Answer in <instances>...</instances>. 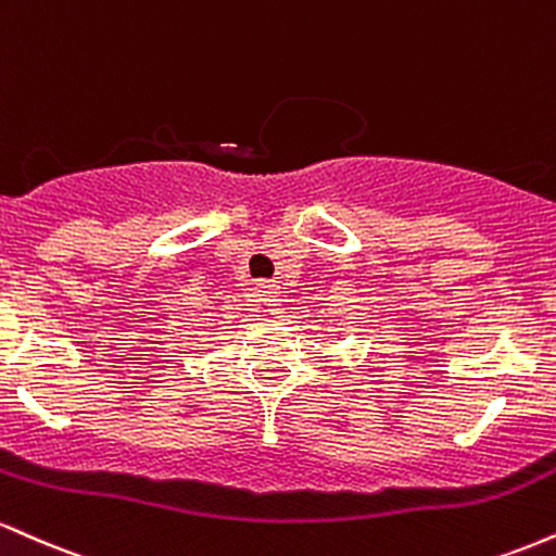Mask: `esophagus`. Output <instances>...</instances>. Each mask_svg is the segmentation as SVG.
Listing matches in <instances>:
<instances>
[{"label": "esophagus", "mask_w": 556, "mask_h": 556, "mask_svg": "<svg viewBox=\"0 0 556 556\" xmlns=\"http://www.w3.org/2000/svg\"><path fill=\"white\" fill-rule=\"evenodd\" d=\"M256 298L261 300V303L269 305L271 311H277L279 305V287L274 282H256Z\"/></svg>", "instance_id": "1"}]
</instances>
